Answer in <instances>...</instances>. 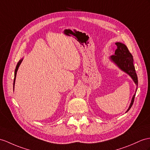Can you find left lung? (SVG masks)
Instances as JSON below:
<instances>
[{"label":"left lung","instance_id":"1","mask_svg":"<svg viewBox=\"0 0 150 150\" xmlns=\"http://www.w3.org/2000/svg\"><path fill=\"white\" fill-rule=\"evenodd\" d=\"M116 45V49L115 50V54L109 57L110 59L113 63L115 64L123 72L129 74L130 78L132 79L135 84L137 86L138 85V79L135 70V67L134 65V59L132 54L128 50L127 47L124 44L117 42L115 43ZM137 92V88L136 90V93ZM136 93L133 96L132 100H131L129 108L127 110L126 112L129 111V109L132 106L134 98L136 96Z\"/></svg>","mask_w":150,"mask_h":150}]
</instances>
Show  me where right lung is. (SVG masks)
Listing matches in <instances>:
<instances>
[{
    "label": "right lung",
    "mask_w": 150,
    "mask_h": 150,
    "mask_svg": "<svg viewBox=\"0 0 150 150\" xmlns=\"http://www.w3.org/2000/svg\"><path fill=\"white\" fill-rule=\"evenodd\" d=\"M23 60V58H21V60H20V61L18 62L17 65H16V69H15V71H14V83H13V88H14V83H15V80H16V73H17V71H18V68H19L20 65L21 63V62H22Z\"/></svg>",
    "instance_id": "obj_1"
}]
</instances>
